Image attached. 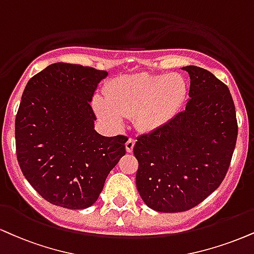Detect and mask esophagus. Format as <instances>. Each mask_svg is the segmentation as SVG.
I'll return each instance as SVG.
<instances>
[{
  "label": "esophagus",
  "instance_id": "34e87169",
  "mask_svg": "<svg viewBox=\"0 0 254 254\" xmlns=\"http://www.w3.org/2000/svg\"><path fill=\"white\" fill-rule=\"evenodd\" d=\"M133 145H135V139L133 138H130L127 140V143H125V149H127V152H132L133 150Z\"/></svg>",
  "mask_w": 254,
  "mask_h": 254
}]
</instances>
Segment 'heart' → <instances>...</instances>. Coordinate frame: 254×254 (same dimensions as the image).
<instances>
[{"label": "heart", "mask_w": 254, "mask_h": 254, "mask_svg": "<svg viewBox=\"0 0 254 254\" xmlns=\"http://www.w3.org/2000/svg\"><path fill=\"white\" fill-rule=\"evenodd\" d=\"M187 86L175 73L167 75L142 74L121 77L106 87V100L96 97L93 109L109 127H121L125 118L135 116L142 131H154L172 119L182 106Z\"/></svg>", "instance_id": "b5f03b06"}]
</instances>
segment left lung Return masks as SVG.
I'll return each instance as SVG.
<instances>
[{"mask_svg": "<svg viewBox=\"0 0 254 254\" xmlns=\"http://www.w3.org/2000/svg\"><path fill=\"white\" fill-rule=\"evenodd\" d=\"M190 79L186 109L158 129L137 137V190L162 213L191 209L227 173L238 125L230 90L207 69L182 67Z\"/></svg>", "mask_w": 254, "mask_h": 254, "instance_id": "1", "label": "left lung"}]
</instances>
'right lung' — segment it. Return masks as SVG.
Returning a JSON list of instances; mask_svg holds the SVG:
<instances>
[{
    "label": "right lung",
    "instance_id": "1",
    "mask_svg": "<svg viewBox=\"0 0 254 254\" xmlns=\"http://www.w3.org/2000/svg\"><path fill=\"white\" fill-rule=\"evenodd\" d=\"M108 72L57 63L27 82L15 119L16 155L24 177L48 202L85 209L125 155L124 136L94 130L91 102Z\"/></svg>",
    "mask_w": 254,
    "mask_h": 254
}]
</instances>
